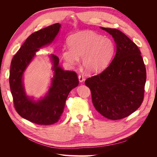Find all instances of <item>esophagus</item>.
I'll return each mask as SVG.
<instances>
[{
    "instance_id": "1",
    "label": "esophagus",
    "mask_w": 157,
    "mask_h": 157,
    "mask_svg": "<svg viewBox=\"0 0 157 157\" xmlns=\"http://www.w3.org/2000/svg\"><path fill=\"white\" fill-rule=\"evenodd\" d=\"M78 80L80 82H82L84 80V77L82 75H78Z\"/></svg>"
}]
</instances>
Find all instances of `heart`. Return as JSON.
Wrapping results in <instances>:
<instances>
[{
	"instance_id": "obj_1",
	"label": "heart",
	"mask_w": 157,
	"mask_h": 157,
	"mask_svg": "<svg viewBox=\"0 0 157 157\" xmlns=\"http://www.w3.org/2000/svg\"><path fill=\"white\" fill-rule=\"evenodd\" d=\"M69 46L63 50V57L69 64L75 65L82 57V65L88 72H98L105 68L115 52V44L111 39L98 33L81 31L71 36Z\"/></svg>"
}]
</instances>
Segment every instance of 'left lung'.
<instances>
[{"label": "left lung", "instance_id": "1", "mask_svg": "<svg viewBox=\"0 0 157 157\" xmlns=\"http://www.w3.org/2000/svg\"><path fill=\"white\" fill-rule=\"evenodd\" d=\"M113 37L117 52L103 72L85 81L97 111L117 121L130 115L144 101L146 69L138 47L116 29L100 27Z\"/></svg>", "mask_w": 157, "mask_h": 157}]
</instances>
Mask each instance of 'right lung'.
I'll return each instance as SVG.
<instances>
[{"instance_id": "add662e5", "label": "right lung", "mask_w": 157, "mask_h": 157, "mask_svg": "<svg viewBox=\"0 0 157 157\" xmlns=\"http://www.w3.org/2000/svg\"><path fill=\"white\" fill-rule=\"evenodd\" d=\"M60 27L61 25L57 23L32 33L11 62L9 82L14 107L21 117L36 124L51 125L58 122L63 112L69 93L78 84L77 74L61 69L59 58L52 54L50 58L54 75L46 96L35 101L25 92L22 78L25 69L39 48L53 42Z\"/></svg>"}]
</instances>
